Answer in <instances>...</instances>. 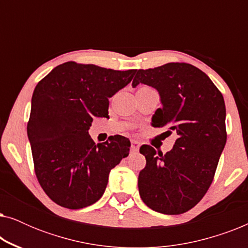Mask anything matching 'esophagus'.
Masks as SVG:
<instances>
[{"mask_svg": "<svg viewBox=\"0 0 248 248\" xmlns=\"http://www.w3.org/2000/svg\"><path fill=\"white\" fill-rule=\"evenodd\" d=\"M139 148H140V142L135 141V140H132L131 142V150L133 152H137L139 150Z\"/></svg>", "mask_w": 248, "mask_h": 248, "instance_id": "1", "label": "esophagus"}]
</instances>
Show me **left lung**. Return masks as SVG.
<instances>
[{"mask_svg":"<svg viewBox=\"0 0 248 248\" xmlns=\"http://www.w3.org/2000/svg\"><path fill=\"white\" fill-rule=\"evenodd\" d=\"M155 88L162 107L152 126L177 134L167 154L143 144L147 165L139 174L145 204L164 215H181L201 201L215 177L227 141L225 100L211 79L187 63H167L137 71L132 86Z\"/></svg>","mask_w":248,"mask_h":248,"instance_id":"8db88e82","label":"left lung"}]
</instances>
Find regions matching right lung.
<instances>
[{
	"mask_svg": "<svg viewBox=\"0 0 248 248\" xmlns=\"http://www.w3.org/2000/svg\"><path fill=\"white\" fill-rule=\"evenodd\" d=\"M135 72L66 62L36 86L27 133L37 178L56 204L73 210L93 204L111 169L128 155V139L114 135L96 144L88 131L93 117L108 116V98Z\"/></svg>",
	"mask_w": 248,
	"mask_h": 248,
	"instance_id": "obj_1",
	"label": "right lung"
}]
</instances>
